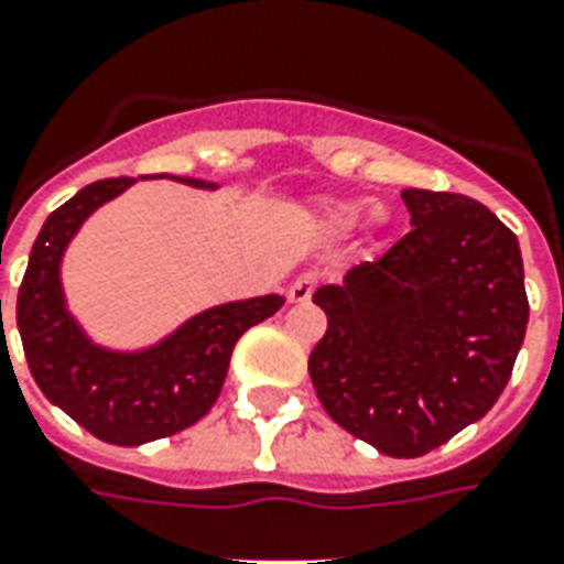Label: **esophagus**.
Returning a JSON list of instances; mask_svg holds the SVG:
<instances>
[{"instance_id": "34e87169", "label": "esophagus", "mask_w": 564, "mask_h": 564, "mask_svg": "<svg viewBox=\"0 0 564 564\" xmlns=\"http://www.w3.org/2000/svg\"><path fill=\"white\" fill-rule=\"evenodd\" d=\"M314 286H317V274H299L293 283H290V290H286V295H290V302H295V305H305L311 299V293H314Z\"/></svg>"}]
</instances>
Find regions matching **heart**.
I'll list each match as a JSON object with an SVG mask.
<instances>
[{
	"label": "heart",
	"mask_w": 564,
	"mask_h": 564,
	"mask_svg": "<svg viewBox=\"0 0 564 564\" xmlns=\"http://www.w3.org/2000/svg\"><path fill=\"white\" fill-rule=\"evenodd\" d=\"M357 210H360V207H357L354 200H336V204H326V219L338 228L350 226ZM369 223H372V226H384V223H388V210H384L381 204H372V207H369Z\"/></svg>",
	"instance_id": "b5f03b06"
}]
</instances>
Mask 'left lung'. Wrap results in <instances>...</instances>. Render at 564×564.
Listing matches in <instances>:
<instances>
[{
  "mask_svg": "<svg viewBox=\"0 0 564 564\" xmlns=\"http://www.w3.org/2000/svg\"><path fill=\"white\" fill-rule=\"evenodd\" d=\"M412 231L314 293L308 372L326 415L381 455L421 458L486 415L525 338L519 241L479 200L405 188Z\"/></svg>",
  "mask_w": 564,
  "mask_h": 564,
  "instance_id": "obj_1",
  "label": "left lung"
}]
</instances>
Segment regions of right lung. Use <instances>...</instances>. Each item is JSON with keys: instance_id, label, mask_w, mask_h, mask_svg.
Here are the masks:
<instances>
[{"instance_id": "obj_1", "label": "right lung", "mask_w": 564, "mask_h": 564, "mask_svg": "<svg viewBox=\"0 0 564 564\" xmlns=\"http://www.w3.org/2000/svg\"><path fill=\"white\" fill-rule=\"evenodd\" d=\"M167 180L207 192L219 188L198 176ZM131 186L128 176L97 180L57 207L35 238L18 293V329L35 384L69 419L112 446H143L204 419L223 391L238 338L283 305L278 293L214 305L145 348L121 350L94 341L66 305L63 256L88 216Z\"/></svg>"}]
</instances>
